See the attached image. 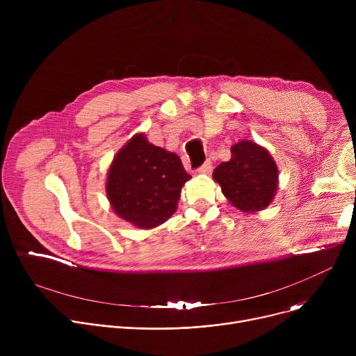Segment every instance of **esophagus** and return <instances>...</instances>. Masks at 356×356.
Masks as SVG:
<instances>
[{
  "instance_id": "esophagus-1",
  "label": "esophagus",
  "mask_w": 356,
  "mask_h": 356,
  "mask_svg": "<svg viewBox=\"0 0 356 356\" xmlns=\"http://www.w3.org/2000/svg\"><path fill=\"white\" fill-rule=\"evenodd\" d=\"M213 169V163L210 161H206L204 163H202L200 168H198V172L200 173H210Z\"/></svg>"
}]
</instances>
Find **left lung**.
<instances>
[{
	"label": "left lung",
	"instance_id": "8db88e82",
	"mask_svg": "<svg viewBox=\"0 0 356 356\" xmlns=\"http://www.w3.org/2000/svg\"><path fill=\"white\" fill-rule=\"evenodd\" d=\"M222 194L243 213L266 209L277 191L279 170L269 150L243 139L231 147V159L213 172Z\"/></svg>",
	"mask_w": 356,
	"mask_h": 356
}]
</instances>
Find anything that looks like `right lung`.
<instances>
[{
    "mask_svg": "<svg viewBox=\"0 0 356 356\" xmlns=\"http://www.w3.org/2000/svg\"><path fill=\"white\" fill-rule=\"evenodd\" d=\"M190 179L176 154L136 134L115 155L106 191L118 217L136 228L150 229L175 214L181 187Z\"/></svg>",
    "mask_w": 356,
    "mask_h": 356,
    "instance_id": "right-lung-1",
    "label": "right lung"
}]
</instances>
